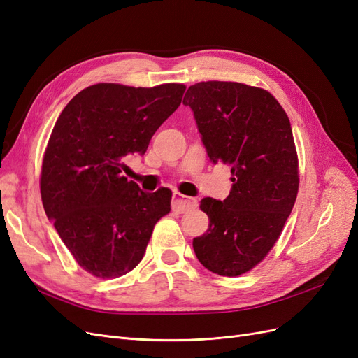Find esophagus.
Here are the masks:
<instances>
[{
	"label": "esophagus",
	"instance_id": "esophagus-1",
	"mask_svg": "<svg viewBox=\"0 0 358 358\" xmlns=\"http://www.w3.org/2000/svg\"><path fill=\"white\" fill-rule=\"evenodd\" d=\"M194 208H197V200L196 199H189L182 196L179 192H173V200H171V209L176 210L179 213L188 212Z\"/></svg>",
	"mask_w": 358,
	"mask_h": 358
}]
</instances>
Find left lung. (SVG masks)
Instances as JSON below:
<instances>
[{"label":"left lung","instance_id":"obj_1","mask_svg":"<svg viewBox=\"0 0 358 358\" xmlns=\"http://www.w3.org/2000/svg\"><path fill=\"white\" fill-rule=\"evenodd\" d=\"M201 142L213 164L231 167L224 201L206 197L209 229L192 241L199 262L221 276H239L267 255L282 231L299 189L291 124L275 96L237 82H200L188 88Z\"/></svg>","mask_w":358,"mask_h":358}]
</instances>
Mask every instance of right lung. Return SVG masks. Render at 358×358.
I'll return each instance as SVG.
<instances>
[{"label": "right lung", "mask_w": 358, "mask_h": 358, "mask_svg": "<svg viewBox=\"0 0 358 358\" xmlns=\"http://www.w3.org/2000/svg\"><path fill=\"white\" fill-rule=\"evenodd\" d=\"M183 92L180 83H96L73 96L52 129L41 166L43 208L78 264L96 278L131 272L154 225L170 212V189L145 192L122 170L125 157L145 155Z\"/></svg>", "instance_id": "1"}]
</instances>
